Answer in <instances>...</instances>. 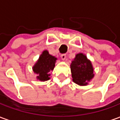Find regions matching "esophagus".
Listing matches in <instances>:
<instances>
[{"label": "esophagus", "instance_id": "34e87169", "mask_svg": "<svg viewBox=\"0 0 120 120\" xmlns=\"http://www.w3.org/2000/svg\"><path fill=\"white\" fill-rule=\"evenodd\" d=\"M66 58V54H62V55H61V58H62V59L63 60H65Z\"/></svg>", "mask_w": 120, "mask_h": 120}]
</instances>
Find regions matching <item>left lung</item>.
Returning <instances> with one entry per match:
<instances>
[{
  "label": "left lung",
  "mask_w": 120,
  "mask_h": 120,
  "mask_svg": "<svg viewBox=\"0 0 120 120\" xmlns=\"http://www.w3.org/2000/svg\"><path fill=\"white\" fill-rule=\"evenodd\" d=\"M72 81L79 85H86L94 76L91 62L82 54L76 55L70 65Z\"/></svg>",
  "instance_id": "obj_1"
}]
</instances>
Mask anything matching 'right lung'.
I'll return each instance as SVG.
<instances>
[{
	"mask_svg": "<svg viewBox=\"0 0 120 120\" xmlns=\"http://www.w3.org/2000/svg\"><path fill=\"white\" fill-rule=\"evenodd\" d=\"M56 60V58L49 54L47 50L43 52L38 61L33 67L34 72L38 75L37 76L38 79L41 81H48L50 79L49 72L54 69Z\"/></svg>",
	"mask_w": 120,
	"mask_h": 120,
	"instance_id": "obj_1",
	"label": "right lung"
}]
</instances>
